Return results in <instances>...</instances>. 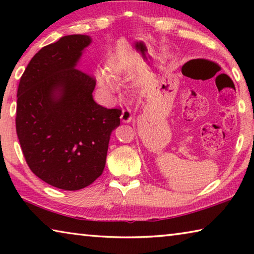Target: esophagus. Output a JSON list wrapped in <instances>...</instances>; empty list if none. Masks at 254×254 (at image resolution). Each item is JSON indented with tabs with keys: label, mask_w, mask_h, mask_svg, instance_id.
Returning <instances> with one entry per match:
<instances>
[{
	"label": "esophagus",
	"mask_w": 254,
	"mask_h": 254,
	"mask_svg": "<svg viewBox=\"0 0 254 254\" xmlns=\"http://www.w3.org/2000/svg\"><path fill=\"white\" fill-rule=\"evenodd\" d=\"M133 119V115L131 113V111L127 109V110H123L122 111V114H121V121L123 123H130Z\"/></svg>",
	"instance_id": "34e87169"
}]
</instances>
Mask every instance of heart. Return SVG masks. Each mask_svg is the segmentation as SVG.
Returning a JSON list of instances; mask_svg holds the SVG:
<instances>
[{
  "instance_id": "obj_1",
  "label": "heart",
  "mask_w": 254,
  "mask_h": 254,
  "mask_svg": "<svg viewBox=\"0 0 254 254\" xmlns=\"http://www.w3.org/2000/svg\"><path fill=\"white\" fill-rule=\"evenodd\" d=\"M107 69H109L110 75L103 69L96 71L97 83H98V86H100L104 92L114 93L117 91V87H115V84L113 83V80H112L111 77H114V78H119V77H121L123 74L124 68L122 64L120 63L118 59H113L110 62L109 68H107Z\"/></svg>"
}]
</instances>
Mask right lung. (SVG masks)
<instances>
[{
  "instance_id": "1",
  "label": "right lung",
  "mask_w": 254,
  "mask_h": 254,
  "mask_svg": "<svg viewBox=\"0 0 254 254\" xmlns=\"http://www.w3.org/2000/svg\"><path fill=\"white\" fill-rule=\"evenodd\" d=\"M92 44L86 34H69L33 56L20 79L16 134L28 166L45 183L78 190L104 170L112 132L121 110L93 98L95 79L77 69Z\"/></svg>"
}]
</instances>
